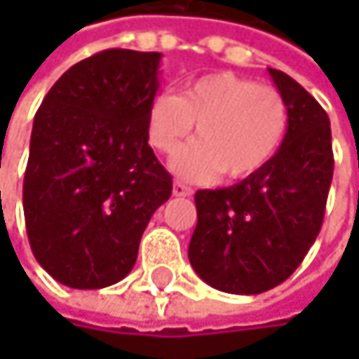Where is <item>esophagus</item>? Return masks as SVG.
I'll use <instances>...</instances> for the list:
<instances>
[{"label":"esophagus","mask_w":359,"mask_h":359,"mask_svg":"<svg viewBox=\"0 0 359 359\" xmlns=\"http://www.w3.org/2000/svg\"><path fill=\"white\" fill-rule=\"evenodd\" d=\"M172 193H175L177 197H189V195H193V189H191L189 184L180 182V180H175V184H172Z\"/></svg>","instance_id":"esophagus-1"}]
</instances>
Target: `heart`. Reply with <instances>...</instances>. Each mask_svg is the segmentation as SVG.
Instances as JSON below:
<instances>
[{"mask_svg":"<svg viewBox=\"0 0 359 359\" xmlns=\"http://www.w3.org/2000/svg\"><path fill=\"white\" fill-rule=\"evenodd\" d=\"M289 104L270 85L235 72H212L175 93H158L147 108L149 143L172 154L197 122V141L172 160L180 177L208 180L250 179L280 151L289 133Z\"/></svg>","mask_w":359,"mask_h":359,"instance_id":"obj_1","label":"heart"}]
</instances>
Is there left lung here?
I'll return each instance as SVG.
<instances>
[{
    "mask_svg": "<svg viewBox=\"0 0 359 359\" xmlns=\"http://www.w3.org/2000/svg\"><path fill=\"white\" fill-rule=\"evenodd\" d=\"M289 104V133L257 175L195 193L193 270L214 289L257 295L287 280L314 245L332 180L330 120L289 74L268 68Z\"/></svg>",
    "mask_w": 359,
    "mask_h": 359,
    "instance_id": "obj_1",
    "label": "left lung"
}]
</instances>
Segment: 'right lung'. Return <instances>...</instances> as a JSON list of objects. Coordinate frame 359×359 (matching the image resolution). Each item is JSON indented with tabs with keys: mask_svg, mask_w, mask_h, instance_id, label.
<instances>
[{
	"mask_svg": "<svg viewBox=\"0 0 359 359\" xmlns=\"http://www.w3.org/2000/svg\"><path fill=\"white\" fill-rule=\"evenodd\" d=\"M162 53L106 49L66 70L36 109L22 184L29 243L62 285L104 289L137 262L172 177L147 143Z\"/></svg>",
	"mask_w": 359,
	"mask_h": 359,
	"instance_id": "add662e5",
	"label": "right lung"
}]
</instances>
